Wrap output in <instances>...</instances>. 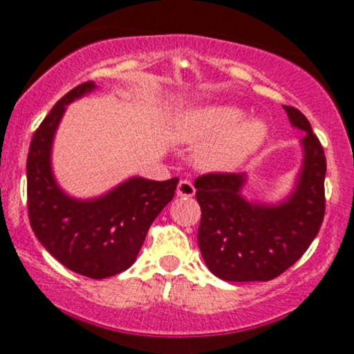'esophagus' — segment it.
I'll return each instance as SVG.
<instances>
[{
  "mask_svg": "<svg viewBox=\"0 0 354 354\" xmlns=\"http://www.w3.org/2000/svg\"><path fill=\"white\" fill-rule=\"evenodd\" d=\"M196 189H194V185L189 180H181L178 183V188H176V194L181 198H193Z\"/></svg>",
  "mask_w": 354,
  "mask_h": 354,
  "instance_id": "1",
  "label": "esophagus"
}]
</instances>
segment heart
<instances>
[{
    "label": "heart",
    "mask_w": 354,
    "mask_h": 354,
    "mask_svg": "<svg viewBox=\"0 0 354 354\" xmlns=\"http://www.w3.org/2000/svg\"><path fill=\"white\" fill-rule=\"evenodd\" d=\"M245 109L234 104H213L191 113L178 124L176 140L203 145L198 163L208 171H230L250 160L265 145L268 126L259 118L245 119Z\"/></svg>",
    "instance_id": "obj_1"
}]
</instances>
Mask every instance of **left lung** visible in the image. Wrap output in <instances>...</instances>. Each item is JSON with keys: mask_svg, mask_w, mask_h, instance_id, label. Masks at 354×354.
<instances>
[{"mask_svg": "<svg viewBox=\"0 0 354 354\" xmlns=\"http://www.w3.org/2000/svg\"><path fill=\"white\" fill-rule=\"evenodd\" d=\"M303 129V166L293 193L278 205H258L241 194L245 173H208L194 181L201 206L198 245L208 270L225 281H270L304 254L324 218L326 158L310 121L284 106Z\"/></svg>", "mask_w": 354, "mask_h": 354, "instance_id": "1", "label": "left lung"}]
</instances>
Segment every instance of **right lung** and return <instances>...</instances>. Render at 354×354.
<instances>
[{"label": "right lung", "mask_w": 354, "mask_h": 354, "mask_svg": "<svg viewBox=\"0 0 354 354\" xmlns=\"http://www.w3.org/2000/svg\"><path fill=\"white\" fill-rule=\"evenodd\" d=\"M96 84L81 83L61 98L36 129L26 161L28 216L48 253L75 273L103 279L136 261L146 233L173 200L178 178L153 181L129 178L95 200H75L59 188L51 171V146L66 104Z\"/></svg>", "instance_id": "add662e5"}]
</instances>
